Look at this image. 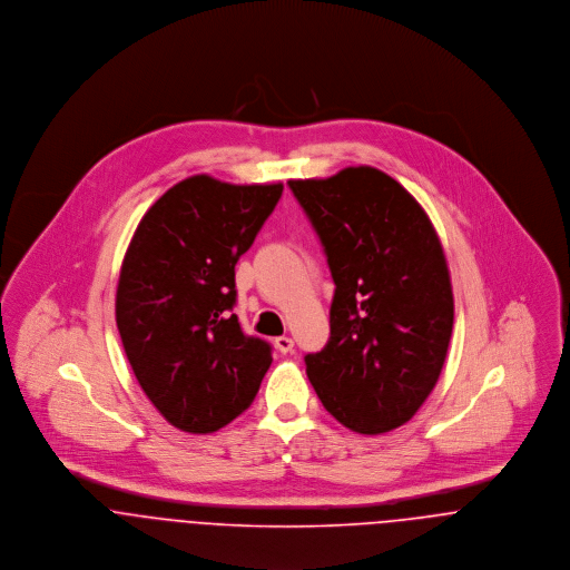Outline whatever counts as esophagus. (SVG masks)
I'll use <instances>...</instances> for the list:
<instances>
[{
	"label": "esophagus",
	"mask_w": 570,
	"mask_h": 570,
	"mask_svg": "<svg viewBox=\"0 0 570 570\" xmlns=\"http://www.w3.org/2000/svg\"><path fill=\"white\" fill-rule=\"evenodd\" d=\"M275 347H277V352H282V354H291L293 347H295V343H293L291 336H279V338H275Z\"/></svg>",
	"instance_id": "1"
}]
</instances>
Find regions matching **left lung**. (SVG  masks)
Instances as JSON below:
<instances>
[{"instance_id":"left-lung-1","label":"left lung","mask_w":570,"mask_h":570,"mask_svg":"<svg viewBox=\"0 0 570 570\" xmlns=\"http://www.w3.org/2000/svg\"><path fill=\"white\" fill-rule=\"evenodd\" d=\"M334 279L330 338L306 354L325 411L361 435L406 424L442 374L454 302L422 205L372 166L293 179Z\"/></svg>"}]
</instances>
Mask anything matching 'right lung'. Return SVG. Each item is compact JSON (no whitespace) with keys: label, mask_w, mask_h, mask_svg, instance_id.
<instances>
[{"label":"right lung","mask_w":570,"mask_h":570,"mask_svg":"<svg viewBox=\"0 0 570 570\" xmlns=\"http://www.w3.org/2000/svg\"><path fill=\"white\" fill-rule=\"evenodd\" d=\"M282 190L194 175L157 198L130 238L116 323L139 386L186 433L236 420L271 367V345L247 336L232 313L234 268Z\"/></svg>","instance_id":"right-lung-1"}]
</instances>
